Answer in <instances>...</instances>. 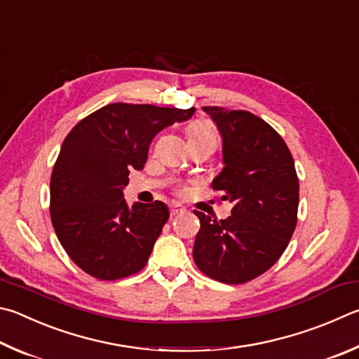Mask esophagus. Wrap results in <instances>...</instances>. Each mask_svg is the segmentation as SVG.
Listing matches in <instances>:
<instances>
[{
    "label": "esophagus",
    "mask_w": 359,
    "mask_h": 359,
    "mask_svg": "<svg viewBox=\"0 0 359 359\" xmlns=\"http://www.w3.org/2000/svg\"><path fill=\"white\" fill-rule=\"evenodd\" d=\"M169 213H171V217H175V215L185 213V208L182 207L180 204H172V205H171V208H169Z\"/></svg>",
    "instance_id": "1"
}]
</instances>
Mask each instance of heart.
<instances>
[{"label": "heart", "instance_id": "1", "mask_svg": "<svg viewBox=\"0 0 359 359\" xmlns=\"http://www.w3.org/2000/svg\"><path fill=\"white\" fill-rule=\"evenodd\" d=\"M187 135H188V142H193V141H204V140H210L217 142V136H215L213 128L208 126L207 122H193L190 127L187 130ZM180 193H185L187 190L185 188H180L179 190Z\"/></svg>", "mask_w": 359, "mask_h": 359}]
</instances>
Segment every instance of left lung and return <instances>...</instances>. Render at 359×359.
Instances as JSON below:
<instances>
[{"instance_id": "left-lung-1", "label": "left lung", "mask_w": 359, "mask_h": 359, "mask_svg": "<svg viewBox=\"0 0 359 359\" xmlns=\"http://www.w3.org/2000/svg\"><path fill=\"white\" fill-rule=\"evenodd\" d=\"M223 138V171L212 182L231 217L194 210L201 229L193 259L215 281L243 284L276 264L297 226L299 185L284 140L260 117L242 109L204 107Z\"/></svg>"}]
</instances>
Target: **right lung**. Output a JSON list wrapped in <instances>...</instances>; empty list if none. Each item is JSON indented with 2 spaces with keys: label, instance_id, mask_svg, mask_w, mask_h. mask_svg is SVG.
<instances>
[{
  "label": "right lung",
  "instance_id": "right-lung-1",
  "mask_svg": "<svg viewBox=\"0 0 359 359\" xmlns=\"http://www.w3.org/2000/svg\"><path fill=\"white\" fill-rule=\"evenodd\" d=\"M196 108L109 103L64 140L50 180V215L69 257L103 281L144 269L169 218L166 204H128L122 190L142 169L155 135Z\"/></svg>",
  "mask_w": 359,
  "mask_h": 359
}]
</instances>
